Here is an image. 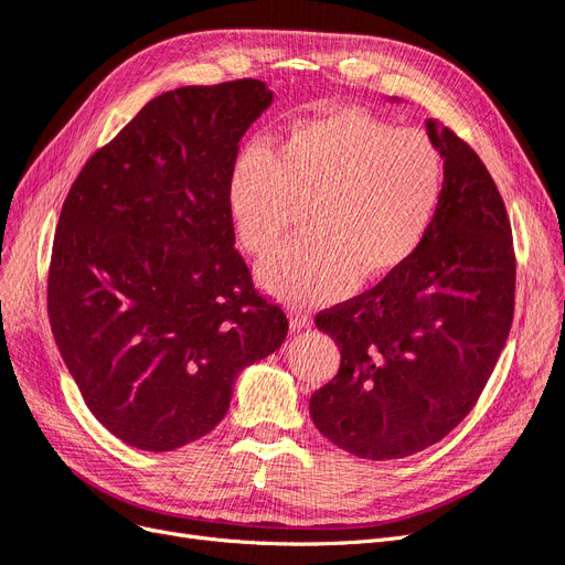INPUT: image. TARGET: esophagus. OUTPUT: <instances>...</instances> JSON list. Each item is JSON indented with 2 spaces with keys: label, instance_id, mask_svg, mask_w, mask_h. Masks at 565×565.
Instances as JSON below:
<instances>
[{
  "label": "esophagus",
  "instance_id": "esophagus-1",
  "mask_svg": "<svg viewBox=\"0 0 565 565\" xmlns=\"http://www.w3.org/2000/svg\"><path fill=\"white\" fill-rule=\"evenodd\" d=\"M310 324H313V316H310L308 310L291 308V313H289V327L291 329H308Z\"/></svg>",
  "mask_w": 565,
  "mask_h": 565
}]
</instances>
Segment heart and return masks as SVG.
Masks as SVG:
<instances>
[{"instance_id": "obj_1", "label": "heart", "mask_w": 565, "mask_h": 565, "mask_svg": "<svg viewBox=\"0 0 565 565\" xmlns=\"http://www.w3.org/2000/svg\"><path fill=\"white\" fill-rule=\"evenodd\" d=\"M441 182V153L423 130L341 107L297 121L268 153H243L228 210L243 247L264 259L310 205L313 231L264 264L259 280L278 299L332 301L414 257Z\"/></svg>"}]
</instances>
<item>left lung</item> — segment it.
Instances as JSON below:
<instances>
[{
	"label": "left lung",
	"mask_w": 565,
	"mask_h": 565,
	"mask_svg": "<svg viewBox=\"0 0 565 565\" xmlns=\"http://www.w3.org/2000/svg\"><path fill=\"white\" fill-rule=\"evenodd\" d=\"M444 161L441 199L420 247L364 295L322 310L339 374L310 397V418L339 449L404 458L472 412L510 337L514 247L500 191L477 153L427 119Z\"/></svg>",
	"instance_id": "left-lung-1"
}]
</instances>
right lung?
<instances>
[{"mask_svg": "<svg viewBox=\"0 0 565 565\" xmlns=\"http://www.w3.org/2000/svg\"><path fill=\"white\" fill-rule=\"evenodd\" d=\"M274 93L182 86L97 149L57 220L49 320L90 414L142 451H174L228 412L245 366L287 337L233 247L238 142Z\"/></svg>", "mask_w": 565, "mask_h": 565, "instance_id": "1", "label": "right lung"}]
</instances>
